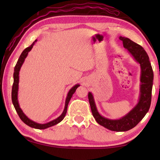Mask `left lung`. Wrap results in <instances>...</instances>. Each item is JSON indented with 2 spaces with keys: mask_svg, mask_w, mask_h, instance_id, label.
I'll list each match as a JSON object with an SVG mask.
<instances>
[{
  "mask_svg": "<svg viewBox=\"0 0 160 160\" xmlns=\"http://www.w3.org/2000/svg\"><path fill=\"white\" fill-rule=\"evenodd\" d=\"M119 39L123 42V47L128 51L132 58L140 64V95L138 103L121 118L111 119L104 117L99 113L93 94L90 92L88 93V99L92 113L99 125L110 131L123 132L134 128L148 112L151 104L154 74L149 56L144 48L128 38L120 37Z\"/></svg>",
  "mask_w": 160,
  "mask_h": 160,
  "instance_id": "left-lung-1",
  "label": "left lung"
}]
</instances>
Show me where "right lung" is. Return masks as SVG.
<instances>
[{"label":"right lung","mask_w":160,"mask_h":160,"mask_svg":"<svg viewBox=\"0 0 160 160\" xmlns=\"http://www.w3.org/2000/svg\"><path fill=\"white\" fill-rule=\"evenodd\" d=\"M37 42L36 39L35 41L32 43V44L28 48H26L25 50H24L22 52L21 55L19 57L18 61L16 63L15 68H14V73H13V79H14V82H13L12 85V102L13 104V106H14L15 109L17 112L18 116H20V118L22 121L25 123L26 125L29 126L31 128H37V129H46L47 128H49L53 126H55L56 124H58L61 122V121L64 118L67 112V109H68V103L70 102V99L72 97V94L75 93L76 89L80 86V84H76L72 88L70 89L68 92L66 99V102H65V107L63 109V113L58 116V118H56L54 120L49 121V122L46 123H39L35 122V121L31 120L30 118H29L28 116H27L25 113L23 112V111L20 107V104H19L18 102V89H19V79H20V77H19V74H20V70L21 69V67L24 63V61H25V58L28 55V53L32 50V47L34 45L35 43Z\"/></svg>","instance_id":"obj_1"}]
</instances>
